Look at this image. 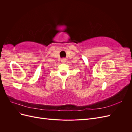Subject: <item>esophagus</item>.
I'll use <instances>...</instances> for the list:
<instances>
[{
  "label": "esophagus",
  "mask_w": 132,
  "mask_h": 132,
  "mask_svg": "<svg viewBox=\"0 0 132 132\" xmlns=\"http://www.w3.org/2000/svg\"><path fill=\"white\" fill-rule=\"evenodd\" d=\"M61 62L63 63H65L67 62V59L65 58H63L61 59Z\"/></svg>",
  "instance_id": "obj_1"
}]
</instances>
